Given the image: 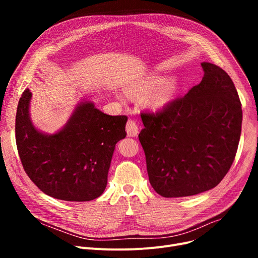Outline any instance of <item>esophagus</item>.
Returning <instances> with one entry per match:
<instances>
[{
  "instance_id": "34e87169",
  "label": "esophagus",
  "mask_w": 258,
  "mask_h": 258,
  "mask_svg": "<svg viewBox=\"0 0 258 258\" xmlns=\"http://www.w3.org/2000/svg\"><path fill=\"white\" fill-rule=\"evenodd\" d=\"M125 128H126V133H127V136L128 137H136L137 135H138V133H139L138 124L134 120H132V119H130L127 121Z\"/></svg>"
}]
</instances>
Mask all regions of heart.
<instances>
[{"instance_id":"1","label":"heart","mask_w":258,"mask_h":258,"mask_svg":"<svg viewBox=\"0 0 258 258\" xmlns=\"http://www.w3.org/2000/svg\"><path fill=\"white\" fill-rule=\"evenodd\" d=\"M178 90V81L174 77L161 79L159 74H150L143 78L131 84L126 93L131 97L139 98L147 94L143 100L144 103L152 108H160L167 104L174 96ZM121 100H124V95L118 96Z\"/></svg>"}]
</instances>
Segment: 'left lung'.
Returning a JSON list of instances; mask_svg holds the SVG:
<instances>
[{
  "label": "left lung",
  "mask_w": 258,
  "mask_h": 258,
  "mask_svg": "<svg viewBox=\"0 0 258 258\" xmlns=\"http://www.w3.org/2000/svg\"><path fill=\"white\" fill-rule=\"evenodd\" d=\"M204 76L183 97L141 115L139 134L150 183L164 198L195 196L218 185L231 167L241 132V103L230 76L202 62Z\"/></svg>",
  "instance_id": "8db88e82"
}]
</instances>
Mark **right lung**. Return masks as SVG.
I'll return each mask as SVG.
<instances>
[{"label": "right lung", "mask_w": 258, "mask_h": 258, "mask_svg": "<svg viewBox=\"0 0 258 258\" xmlns=\"http://www.w3.org/2000/svg\"><path fill=\"white\" fill-rule=\"evenodd\" d=\"M26 89L18 104L16 141L22 165L44 194L68 202L100 197L107 183L116 143L125 138L126 116H110L93 102L76 105L66 125L53 135L32 124Z\"/></svg>", "instance_id": "obj_1"}]
</instances>
